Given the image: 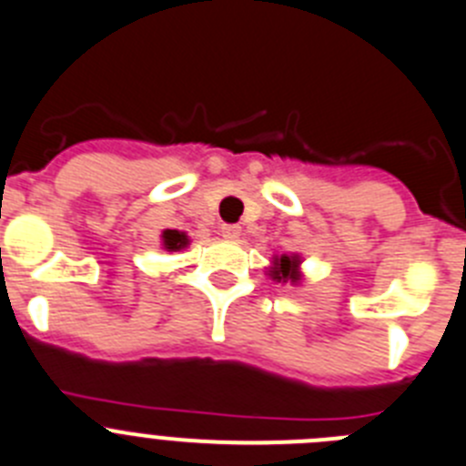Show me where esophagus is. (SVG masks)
Here are the masks:
<instances>
[{
    "label": "esophagus",
    "mask_w": 466,
    "mask_h": 466,
    "mask_svg": "<svg viewBox=\"0 0 466 466\" xmlns=\"http://www.w3.org/2000/svg\"><path fill=\"white\" fill-rule=\"evenodd\" d=\"M221 236H224L226 240H240L242 228H240V226H236V224H224V226H221Z\"/></svg>",
    "instance_id": "esophagus-1"
}]
</instances>
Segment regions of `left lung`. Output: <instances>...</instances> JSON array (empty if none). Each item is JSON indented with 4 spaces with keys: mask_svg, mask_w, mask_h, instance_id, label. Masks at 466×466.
Listing matches in <instances>:
<instances>
[{
    "mask_svg": "<svg viewBox=\"0 0 466 466\" xmlns=\"http://www.w3.org/2000/svg\"><path fill=\"white\" fill-rule=\"evenodd\" d=\"M300 266H302L300 254L272 256L270 268H268V277H270L272 281H281V284H286V281H291L293 286H298L302 279H305V275H302Z\"/></svg>",
    "mask_w": 466,
    "mask_h": 466,
    "instance_id": "obj_1",
    "label": "left lung"
}]
</instances>
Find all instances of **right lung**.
<instances>
[{"instance_id":"1","label":"right lung","mask_w":466,"mask_h":466,"mask_svg":"<svg viewBox=\"0 0 466 466\" xmlns=\"http://www.w3.org/2000/svg\"><path fill=\"white\" fill-rule=\"evenodd\" d=\"M189 236H187L185 230H175V228H166L161 230V247L166 251H182L189 247Z\"/></svg>"}]
</instances>
